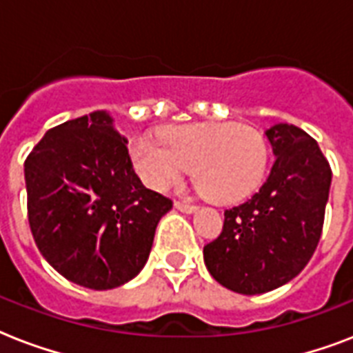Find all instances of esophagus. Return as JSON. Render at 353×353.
<instances>
[{"label": "esophagus", "mask_w": 353, "mask_h": 353, "mask_svg": "<svg viewBox=\"0 0 353 353\" xmlns=\"http://www.w3.org/2000/svg\"><path fill=\"white\" fill-rule=\"evenodd\" d=\"M174 207H176L179 212H185V214H192V212H196V209H198V207H194V205L181 203V201H176V203H174Z\"/></svg>", "instance_id": "1"}]
</instances>
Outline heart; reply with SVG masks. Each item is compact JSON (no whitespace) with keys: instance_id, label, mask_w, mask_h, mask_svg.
Segmentation results:
<instances>
[{"instance_id":"obj_1","label":"heart","mask_w":353,"mask_h":353,"mask_svg":"<svg viewBox=\"0 0 353 353\" xmlns=\"http://www.w3.org/2000/svg\"><path fill=\"white\" fill-rule=\"evenodd\" d=\"M133 168L155 192H166L192 166L199 192L216 203H236L260 185L268 146L251 128L232 122L168 126L161 137L141 133L130 143Z\"/></svg>"}]
</instances>
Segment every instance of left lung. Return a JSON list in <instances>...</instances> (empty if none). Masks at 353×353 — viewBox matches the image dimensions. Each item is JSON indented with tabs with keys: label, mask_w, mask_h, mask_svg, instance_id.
<instances>
[{
	"label": "left lung",
	"mask_w": 353,
	"mask_h": 353,
	"mask_svg": "<svg viewBox=\"0 0 353 353\" xmlns=\"http://www.w3.org/2000/svg\"><path fill=\"white\" fill-rule=\"evenodd\" d=\"M274 163L260 190L225 210L223 231L203 247L209 273L223 288L260 295L293 280L317 249L332 168L315 139L279 122L265 130Z\"/></svg>",
	"instance_id": "8db88e82"
}]
</instances>
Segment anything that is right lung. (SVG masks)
<instances>
[{"mask_svg": "<svg viewBox=\"0 0 353 353\" xmlns=\"http://www.w3.org/2000/svg\"><path fill=\"white\" fill-rule=\"evenodd\" d=\"M126 144L99 110L49 130L25 161L29 225L41 256L90 290L135 279L172 209L141 183Z\"/></svg>", "mask_w": 353, "mask_h": 353, "instance_id": "1", "label": "right lung"}]
</instances>
